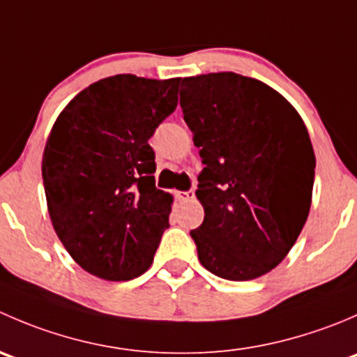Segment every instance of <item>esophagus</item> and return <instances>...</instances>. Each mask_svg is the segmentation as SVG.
Here are the masks:
<instances>
[{
	"mask_svg": "<svg viewBox=\"0 0 357 357\" xmlns=\"http://www.w3.org/2000/svg\"><path fill=\"white\" fill-rule=\"evenodd\" d=\"M195 197V190H188V192H176V199L179 202H188Z\"/></svg>",
	"mask_w": 357,
	"mask_h": 357,
	"instance_id": "34e87169",
	"label": "esophagus"
}]
</instances>
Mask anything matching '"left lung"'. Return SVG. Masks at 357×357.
Returning <instances> with one entry per match:
<instances>
[{"instance_id": "left-lung-1", "label": "left lung", "mask_w": 357, "mask_h": 357, "mask_svg": "<svg viewBox=\"0 0 357 357\" xmlns=\"http://www.w3.org/2000/svg\"><path fill=\"white\" fill-rule=\"evenodd\" d=\"M183 119L200 149L192 229L199 261L233 282L280 264L311 208L316 158L297 110L273 88L235 72L181 79Z\"/></svg>"}]
</instances>
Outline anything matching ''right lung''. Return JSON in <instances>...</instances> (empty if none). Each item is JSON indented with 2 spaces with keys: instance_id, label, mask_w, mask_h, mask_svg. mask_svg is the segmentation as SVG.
Instances as JSON below:
<instances>
[{
  "instance_id": "obj_1",
  "label": "right lung",
  "mask_w": 357,
  "mask_h": 357,
  "mask_svg": "<svg viewBox=\"0 0 357 357\" xmlns=\"http://www.w3.org/2000/svg\"><path fill=\"white\" fill-rule=\"evenodd\" d=\"M179 79L119 74L79 93L56 119L43 155L48 212L75 262L110 282L153 262L172 197L155 186V129L178 105Z\"/></svg>"
}]
</instances>
